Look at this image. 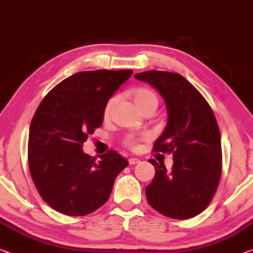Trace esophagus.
Segmentation results:
<instances>
[{
  "mask_svg": "<svg viewBox=\"0 0 253 253\" xmlns=\"http://www.w3.org/2000/svg\"><path fill=\"white\" fill-rule=\"evenodd\" d=\"M138 163H140V159L138 158H129V164L130 165H134V164H138Z\"/></svg>",
  "mask_w": 253,
  "mask_h": 253,
  "instance_id": "obj_1",
  "label": "esophagus"
}]
</instances>
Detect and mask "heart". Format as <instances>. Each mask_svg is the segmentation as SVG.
I'll list each match as a JSON object with an SVG mask.
<instances>
[{
	"instance_id": "obj_1",
	"label": "heart",
	"mask_w": 253,
	"mask_h": 253,
	"mask_svg": "<svg viewBox=\"0 0 253 253\" xmlns=\"http://www.w3.org/2000/svg\"><path fill=\"white\" fill-rule=\"evenodd\" d=\"M132 97H133L135 105H137L138 108L141 112L148 110V108H154V110L156 111V108L158 106V98L156 94H155L154 91H151L150 89H147V88L134 89V90L132 91ZM115 103H116V97H113V98L108 100L104 110L105 116L110 115L112 108H113ZM135 142H137V140H135L134 137H132V135L126 139V145L129 147H134Z\"/></svg>"
}]
</instances>
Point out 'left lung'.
I'll return each mask as SVG.
<instances>
[{"instance_id": "left-lung-1", "label": "left lung", "mask_w": 253, "mask_h": 253, "mask_svg": "<svg viewBox=\"0 0 253 253\" xmlns=\"http://www.w3.org/2000/svg\"><path fill=\"white\" fill-rule=\"evenodd\" d=\"M161 94L167 123L154 150L173 153L172 169L149 159L155 176L146 186L149 205L162 215L188 219L211 203L221 173L220 133L215 115L204 96L183 76L167 71L137 73Z\"/></svg>"}]
</instances>
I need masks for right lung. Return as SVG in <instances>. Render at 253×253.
Returning <instances> with one entry per match:
<instances>
[{"label": "right lung", "instance_id": "1", "mask_svg": "<svg viewBox=\"0 0 253 253\" xmlns=\"http://www.w3.org/2000/svg\"><path fill=\"white\" fill-rule=\"evenodd\" d=\"M132 70L78 72L54 87L30 123L28 164L41 197L68 216L88 215L106 203L127 161L115 150L95 157L84 142L104 121L105 106Z\"/></svg>", "mask_w": 253, "mask_h": 253}]
</instances>
